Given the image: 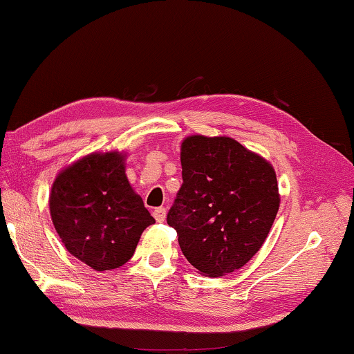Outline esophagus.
Listing matches in <instances>:
<instances>
[{
    "label": "esophagus",
    "mask_w": 354,
    "mask_h": 354,
    "mask_svg": "<svg viewBox=\"0 0 354 354\" xmlns=\"http://www.w3.org/2000/svg\"><path fill=\"white\" fill-rule=\"evenodd\" d=\"M153 215H154L156 221H159V223H162V221H164L165 217H167V209H165V207H156Z\"/></svg>",
    "instance_id": "1"
}]
</instances>
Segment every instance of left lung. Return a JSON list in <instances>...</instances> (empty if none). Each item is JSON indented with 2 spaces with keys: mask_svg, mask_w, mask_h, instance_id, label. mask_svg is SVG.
Here are the masks:
<instances>
[{
  "mask_svg": "<svg viewBox=\"0 0 354 354\" xmlns=\"http://www.w3.org/2000/svg\"><path fill=\"white\" fill-rule=\"evenodd\" d=\"M183 185L167 223L201 274L243 267L266 242L279 209L273 165L226 136H189L181 143Z\"/></svg>",
  "mask_w": 354,
  "mask_h": 354,
  "instance_id": "8db88e82",
  "label": "left lung"
}]
</instances>
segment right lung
I'll return each instance as SVG.
<instances>
[{"mask_svg": "<svg viewBox=\"0 0 354 354\" xmlns=\"http://www.w3.org/2000/svg\"><path fill=\"white\" fill-rule=\"evenodd\" d=\"M127 153H91L65 167L53 183L50 214L70 254L97 272L133 257L154 223L127 176Z\"/></svg>", "mask_w": 354, "mask_h": 354, "instance_id": "right-lung-1", "label": "right lung"}]
</instances>
